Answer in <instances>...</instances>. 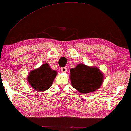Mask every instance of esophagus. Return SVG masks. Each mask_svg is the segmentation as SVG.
Instances as JSON below:
<instances>
[{
    "label": "esophagus",
    "mask_w": 131,
    "mask_h": 131,
    "mask_svg": "<svg viewBox=\"0 0 131 131\" xmlns=\"http://www.w3.org/2000/svg\"><path fill=\"white\" fill-rule=\"evenodd\" d=\"M61 70L62 73H66L67 72V69L66 67H62V68H61Z\"/></svg>",
    "instance_id": "34e87169"
}]
</instances>
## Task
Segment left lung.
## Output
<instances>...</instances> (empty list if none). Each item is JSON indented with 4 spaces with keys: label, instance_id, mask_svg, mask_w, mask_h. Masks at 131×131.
Returning <instances> with one entry per match:
<instances>
[{
    "label": "left lung",
    "instance_id": "obj_1",
    "mask_svg": "<svg viewBox=\"0 0 131 131\" xmlns=\"http://www.w3.org/2000/svg\"><path fill=\"white\" fill-rule=\"evenodd\" d=\"M70 71L71 85L80 94L94 92L101 87L104 82L103 73L96 66L79 64Z\"/></svg>",
    "mask_w": 131,
    "mask_h": 131
}]
</instances>
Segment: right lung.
Listing matches in <instances>:
<instances>
[{
	"label": "right lung",
	"mask_w": 131,
	"mask_h": 131,
	"mask_svg": "<svg viewBox=\"0 0 131 131\" xmlns=\"http://www.w3.org/2000/svg\"><path fill=\"white\" fill-rule=\"evenodd\" d=\"M57 71L53 70L47 63L30 71L27 76L30 86L38 92H43L52 85Z\"/></svg>",
	"instance_id": "1"
}]
</instances>
